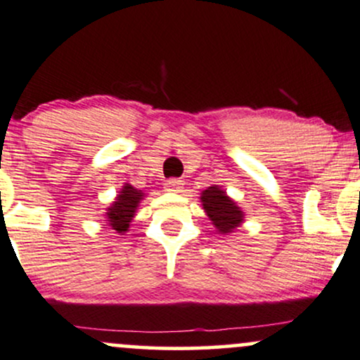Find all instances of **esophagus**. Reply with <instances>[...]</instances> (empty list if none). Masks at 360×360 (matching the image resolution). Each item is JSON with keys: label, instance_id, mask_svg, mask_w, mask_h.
<instances>
[{"label": "esophagus", "instance_id": "obj_1", "mask_svg": "<svg viewBox=\"0 0 360 360\" xmlns=\"http://www.w3.org/2000/svg\"><path fill=\"white\" fill-rule=\"evenodd\" d=\"M164 188H166L167 191H183V181H181V179H167L166 183H164Z\"/></svg>", "mask_w": 360, "mask_h": 360}]
</instances>
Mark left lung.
I'll use <instances>...</instances> for the list:
<instances>
[{
    "instance_id": "1",
    "label": "left lung",
    "mask_w": 360,
    "mask_h": 360,
    "mask_svg": "<svg viewBox=\"0 0 360 360\" xmlns=\"http://www.w3.org/2000/svg\"><path fill=\"white\" fill-rule=\"evenodd\" d=\"M201 201L210 219L221 233H231L243 221V211L218 186H210L202 191Z\"/></svg>"
}]
</instances>
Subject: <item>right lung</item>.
Returning a JSON list of instances; mask_svg holds the SVG:
<instances>
[{
    "mask_svg": "<svg viewBox=\"0 0 360 360\" xmlns=\"http://www.w3.org/2000/svg\"><path fill=\"white\" fill-rule=\"evenodd\" d=\"M144 193L137 191L136 188H132L131 184H125L120 191L117 201H114L109 210H107V218H109V226L115 229L117 233L127 231L129 223L134 218L136 213V207L141 202Z\"/></svg>",
    "mask_w": 360,
    "mask_h": 360,
    "instance_id": "1",
    "label": "right lung"
}]
</instances>
